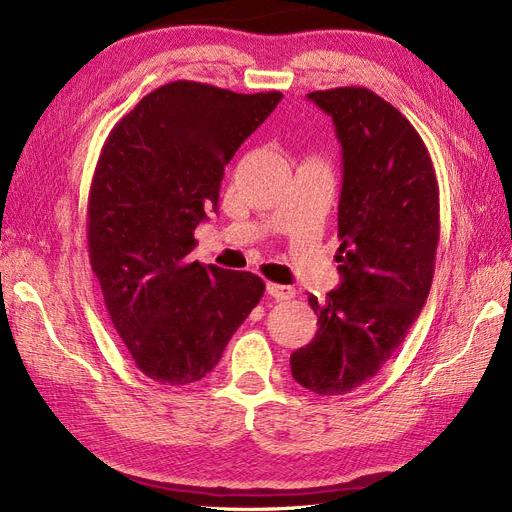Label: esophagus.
Listing matches in <instances>:
<instances>
[{"instance_id":"esophagus-1","label":"esophagus","mask_w":512,"mask_h":512,"mask_svg":"<svg viewBox=\"0 0 512 512\" xmlns=\"http://www.w3.org/2000/svg\"><path fill=\"white\" fill-rule=\"evenodd\" d=\"M266 291L276 300H291V298L296 296V289L294 287H285V285H279V283H268Z\"/></svg>"}]
</instances>
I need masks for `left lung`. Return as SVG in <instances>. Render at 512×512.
Instances as JSON below:
<instances>
[{
  "instance_id": "1",
  "label": "left lung",
  "mask_w": 512,
  "mask_h": 512,
  "mask_svg": "<svg viewBox=\"0 0 512 512\" xmlns=\"http://www.w3.org/2000/svg\"><path fill=\"white\" fill-rule=\"evenodd\" d=\"M306 98L328 113L343 150L341 285L319 302L317 334L289 358L296 382L345 394L382 371L427 302L440 240V193L429 152L401 111L367 87Z\"/></svg>"
}]
</instances>
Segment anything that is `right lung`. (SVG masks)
Returning <instances> with one entry per match:
<instances>
[{"label":"right lung","mask_w":512,"mask_h":512,"mask_svg":"<svg viewBox=\"0 0 512 512\" xmlns=\"http://www.w3.org/2000/svg\"><path fill=\"white\" fill-rule=\"evenodd\" d=\"M281 98L173 81L102 145L87 201L90 264L137 369L158 384L206 377L264 296L257 274L206 268L191 253L225 165Z\"/></svg>","instance_id":"add662e5"}]
</instances>
